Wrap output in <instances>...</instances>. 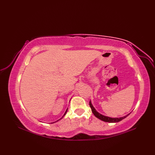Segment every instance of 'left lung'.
<instances>
[{
    "instance_id": "obj_1",
    "label": "left lung",
    "mask_w": 155,
    "mask_h": 155,
    "mask_svg": "<svg viewBox=\"0 0 155 155\" xmlns=\"http://www.w3.org/2000/svg\"><path fill=\"white\" fill-rule=\"evenodd\" d=\"M89 105H90V107L91 108L92 112H93V113L94 114L95 117L98 118V119H100V120H103L104 122H107V123H118V122H119L123 119H124V118H125L130 114V113H129V114H127L126 116L123 117H120V118H112V117L104 116V115L101 114V113H98V112H97V110L94 108V107L93 106V104H92L91 101H90V103H89Z\"/></svg>"
}]
</instances>
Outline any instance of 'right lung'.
<instances>
[{"label": "right lung", "mask_w": 155, "mask_h": 155, "mask_svg": "<svg viewBox=\"0 0 155 155\" xmlns=\"http://www.w3.org/2000/svg\"><path fill=\"white\" fill-rule=\"evenodd\" d=\"M67 110H68V108H67V110H66V111H65V113H64V115H63V116H62V117H61V118H60V119H58V120H57V121H55V122H53V123H56V122H57V121H58V120H60L61 119H62V118H63V117H64V115L66 114V113H67Z\"/></svg>", "instance_id": "add662e5"}]
</instances>
